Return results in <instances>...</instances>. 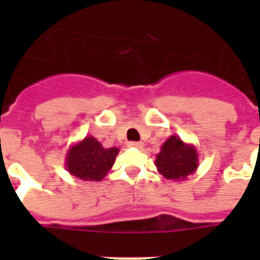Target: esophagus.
Wrapping results in <instances>:
<instances>
[{"mask_svg":"<svg viewBox=\"0 0 260 260\" xmlns=\"http://www.w3.org/2000/svg\"><path fill=\"white\" fill-rule=\"evenodd\" d=\"M128 146L129 147H142L141 142H129L128 143Z\"/></svg>","mask_w":260,"mask_h":260,"instance_id":"esophagus-1","label":"esophagus"}]
</instances>
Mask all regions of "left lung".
<instances>
[{
  "instance_id": "obj_1",
  "label": "left lung",
  "mask_w": 260,
  "mask_h": 260,
  "mask_svg": "<svg viewBox=\"0 0 260 260\" xmlns=\"http://www.w3.org/2000/svg\"><path fill=\"white\" fill-rule=\"evenodd\" d=\"M154 164L164 178L181 182L198 170L199 154L192 143H185L180 136L173 135L160 147Z\"/></svg>"
}]
</instances>
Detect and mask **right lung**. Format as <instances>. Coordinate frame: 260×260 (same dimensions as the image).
<instances>
[{"label": "right lung", "instance_id": "1", "mask_svg": "<svg viewBox=\"0 0 260 260\" xmlns=\"http://www.w3.org/2000/svg\"><path fill=\"white\" fill-rule=\"evenodd\" d=\"M118 147H104L94 136L71 145L65 154L69 174L82 181H102L115 163Z\"/></svg>", "mask_w": 260, "mask_h": 260}]
</instances>
